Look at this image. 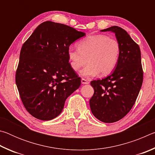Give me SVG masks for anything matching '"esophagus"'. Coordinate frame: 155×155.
Segmentation results:
<instances>
[{"mask_svg": "<svg viewBox=\"0 0 155 155\" xmlns=\"http://www.w3.org/2000/svg\"><path fill=\"white\" fill-rule=\"evenodd\" d=\"M81 83L83 84V85H85V84H88L89 82L87 80H86V79H85V78H81Z\"/></svg>", "mask_w": 155, "mask_h": 155, "instance_id": "1", "label": "esophagus"}]
</instances>
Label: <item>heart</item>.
<instances>
[{
	"label": "heart",
	"instance_id": "obj_1",
	"mask_svg": "<svg viewBox=\"0 0 155 155\" xmlns=\"http://www.w3.org/2000/svg\"><path fill=\"white\" fill-rule=\"evenodd\" d=\"M120 46L118 41L106 35L89 36L78 43V48L70 46L68 57L70 67L77 71L88 62L81 71L85 77L109 74L118 62Z\"/></svg>",
	"mask_w": 155,
	"mask_h": 155
}]
</instances>
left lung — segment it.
I'll return each mask as SVG.
<instances>
[{"label": "left lung", "instance_id": "1", "mask_svg": "<svg viewBox=\"0 0 155 155\" xmlns=\"http://www.w3.org/2000/svg\"><path fill=\"white\" fill-rule=\"evenodd\" d=\"M102 32L115 33L120 46L118 62L106 78L91 82L94 93L90 105L93 115L100 121L112 123L127 115L134 105L143 82L141 51L125 30L114 26Z\"/></svg>", "mask_w": 155, "mask_h": 155}]
</instances>
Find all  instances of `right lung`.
I'll use <instances>...</instances> for the list:
<instances>
[{"instance_id":"obj_1","label":"right lung","mask_w":155,"mask_h":155,"mask_svg":"<svg viewBox=\"0 0 155 155\" xmlns=\"http://www.w3.org/2000/svg\"><path fill=\"white\" fill-rule=\"evenodd\" d=\"M85 35L68 25L46 21L22 45L15 83L25 109L35 118H55L68 97L80 87L81 78L70 67L68 50Z\"/></svg>"}]
</instances>
